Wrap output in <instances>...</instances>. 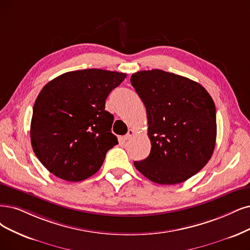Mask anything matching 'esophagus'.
<instances>
[{
  "mask_svg": "<svg viewBox=\"0 0 250 250\" xmlns=\"http://www.w3.org/2000/svg\"><path fill=\"white\" fill-rule=\"evenodd\" d=\"M134 134H135V131L132 130V128H130V130H128V132H127V134L124 137V139H125V140H128Z\"/></svg>",
  "mask_w": 250,
  "mask_h": 250,
  "instance_id": "1",
  "label": "esophagus"
}]
</instances>
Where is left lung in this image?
I'll return each instance as SVG.
<instances>
[{"label":"left lung","mask_w":250,"mask_h":250,"mask_svg":"<svg viewBox=\"0 0 250 250\" xmlns=\"http://www.w3.org/2000/svg\"><path fill=\"white\" fill-rule=\"evenodd\" d=\"M131 83L146 108L150 153L136 169L152 182L188 180L211 159L216 140L214 102L200 83L162 70L133 74Z\"/></svg>","instance_id":"1"}]
</instances>
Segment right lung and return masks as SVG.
Here are the masks:
<instances>
[{
  "label": "right lung",
  "instance_id": "right-lung-1",
  "mask_svg": "<svg viewBox=\"0 0 250 250\" xmlns=\"http://www.w3.org/2000/svg\"><path fill=\"white\" fill-rule=\"evenodd\" d=\"M125 77L101 69L72 71L42 88L33 108L31 142L50 173L77 182L99 171L107 151L118 144L105 101Z\"/></svg>",
  "mask_w": 250,
  "mask_h": 250
}]
</instances>
